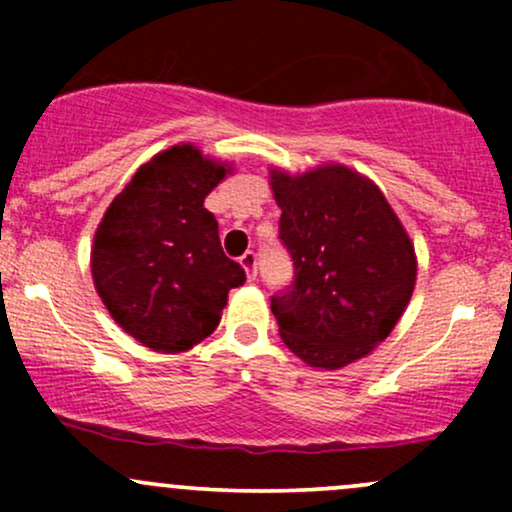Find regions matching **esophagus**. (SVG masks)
Masks as SVG:
<instances>
[{
  "instance_id": "1",
  "label": "esophagus",
  "mask_w": 512,
  "mask_h": 512,
  "mask_svg": "<svg viewBox=\"0 0 512 512\" xmlns=\"http://www.w3.org/2000/svg\"><path fill=\"white\" fill-rule=\"evenodd\" d=\"M240 264H243V269L248 272L250 279H255L257 276V252H252V250L245 252V255L240 257Z\"/></svg>"
}]
</instances>
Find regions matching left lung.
Wrapping results in <instances>:
<instances>
[{
    "mask_svg": "<svg viewBox=\"0 0 512 512\" xmlns=\"http://www.w3.org/2000/svg\"><path fill=\"white\" fill-rule=\"evenodd\" d=\"M279 240L293 281L272 296L284 344L315 368H342L380 344L407 308L414 245L373 182L344 166L272 173Z\"/></svg>",
    "mask_w": 512,
    "mask_h": 512,
    "instance_id": "8db88e82",
    "label": "left lung"
}]
</instances>
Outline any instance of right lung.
I'll use <instances>...</instances> for the list:
<instances>
[{"label": "right lung", "instance_id": "add662e5", "mask_svg": "<svg viewBox=\"0 0 512 512\" xmlns=\"http://www.w3.org/2000/svg\"><path fill=\"white\" fill-rule=\"evenodd\" d=\"M226 175L190 144L137 170L96 231L91 272L117 325L154 351H185L216 330L245 269L221 248L204 197Z\"/></svg>", "mask_w": 512, "mask_h": 512}]
</instances>
